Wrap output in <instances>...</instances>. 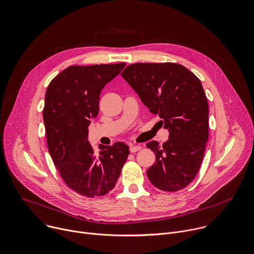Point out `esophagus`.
Here are the masks:
<instances>
[{
  "instance_id": "34e87169",
  "label": "esophagus",
  "mask_w": 254,
  "mask_h": 254,
  "mask_svg": "<svg viewBox=\"0 0 254 254\" xmlns=\"http://www.w3.org/2000/svg\"><path fill=\"white\" fill-rule=\"evenodd\" d=\"M141 149V146L140 145H131L130 146V151L132 152V153H134V152H137Z\"/></svg>"
}]
</instances>
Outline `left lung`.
Here are the masks:
<instances>
[{
    "instance_id": "obj_1",
    "label": "left lung",
    "mask_w": 254,
    "mask_h": 254,
    "mask_svg": "<svg viewBox=\"0 0 254 254\" xmlns=\"http://www.w3.org/2000/svg\"><path fill=\"white\" fill-rule=\"evenodd\" d=\"M121 76L169 132L163 145L146 144L156 156L147 170L150 182L163 191L183 189L195 178L208 140V103L200 80L175 63H136Z\"/></svg>"
}]
</instances>
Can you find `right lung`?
<instances>
[{"label": "right lung", "mask_w": 254, "mask_h": 254, "mask_svg": "<svg viewBox=\"0 0 254 254\" xmlns=\"http://www.w3.org/2000/svg\"><path fill=\"white\" fill-rule=\"evenodd\" d=\"M125 63L71 66L49 84L43 119L49 153L65 183L86 197L110 192L127 160L123 142L99 145V153L88 141L90 119L99 112L100 94Z\"/></svg>", "instance_id": "add662e5"}]
</instances>
